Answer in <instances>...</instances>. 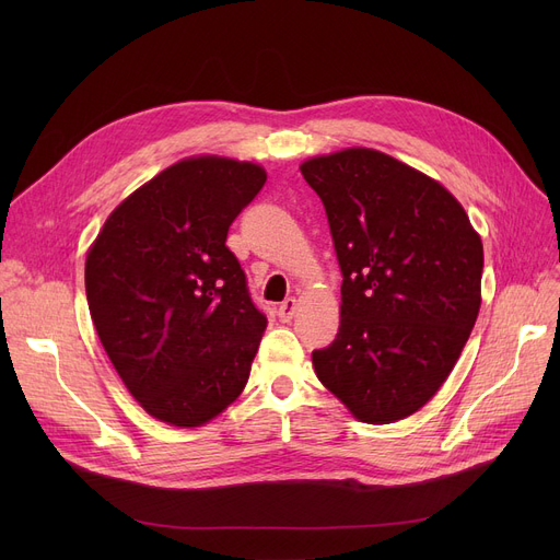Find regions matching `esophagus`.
Returning <instances> with one entry per match:
<instances>
[{
  "label": "esophagus",
  "mask_w": 560,
  "mask_h": 560,
  "mask_svg": "<svg viewBox=\"0 0 560 560\" xmlns=\"http://www.w3.org/2000/svg\"><path fill=\"white\" fill-rule=\"evenodd\" d=\"M295 313H298V300L295 298H288L283 304H279V308H277V315H279V319L281 322H290L292 317H295Z\"/></svg>",
  "instance_id": "34e87169"
}]
</instances>
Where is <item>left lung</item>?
<instances>
[{
	"instance_id": "1",
	"label": "left lung",
	"mask_w": 560,
	"mask_h": 560,
	"mask_svg": "<svg viewBox=\"0 0 560 560\" xmlns=\"http://www.w3.org/2000/svg\"><path fill=\"white\" fill-rule=\"evenodd\" d=\"M342 272L336 340L317 378L351 416L390 424L445 384L481 306L483 245L456 197L365 147L302 163Z\"/></svg>"
}]
</instances>
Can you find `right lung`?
I'll return each mask as SVG.
<instances>
[{"label": "right lung", "mask_w": 560, "mask_h": 560, "mask_svg": "<svg viewBox=\"0 0 560 560\" xmlns=\"http://www.w3.org/2000/svg\"><path fill=\"white\" fill-rule=\"evenodd\" d=\"M265 179L260 165L222 156L174 163L117 206L88 252L97 336L161 422L201 427L247 384L268 317L226 233Z\"/></svg>", "instance_id": "1"}]
</instances>
